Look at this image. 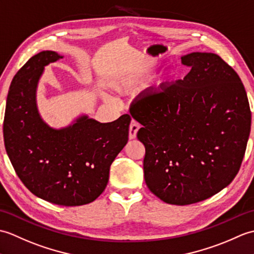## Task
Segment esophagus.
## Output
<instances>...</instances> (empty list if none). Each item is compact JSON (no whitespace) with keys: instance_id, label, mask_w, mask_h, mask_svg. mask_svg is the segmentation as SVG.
Returning <instances> with one entry per match:
<instances>
[{"instance_id":"obj_1","label":"esophagus","mask_w":254,"mask_h":254,"mask_svg":"<svg viewBox=\"0 0 254 254\" xmlns=\"http://www.w3.org/2000/svg\"><path fill=\"white\" fill-rule=\"evenodd\" d=\"M140 125L136 121H131L130 126H129V139H134L137 137V132L139 130Z\"/></svg>"}]
</instances>
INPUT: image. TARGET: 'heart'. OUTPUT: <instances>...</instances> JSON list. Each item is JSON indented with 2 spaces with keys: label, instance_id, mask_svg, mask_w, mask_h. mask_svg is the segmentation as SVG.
I'll list each match as a JSON object with an SVG mask.
<instances>
[{
  "label": "heart",
  "instance_id": "obj_1",
  "mask_svg": "<svg viewBox=\"0 0 254 254\" xmlns=\"http://www.w3.org/2000/svg\"><path fill=\"white\" fill-rule=\"evenodd\" d=\"M150 67H144V66H138V67H127V68L121 70L118 74H116L114 77L112 78L110 81V86L116 90V91H123V90H126L134 86L136 83H139L142 79L148 76L151 72ZM171 75L163 74L159 77L157 79V89H161L170 82L171 80Z\"/></svg>",
  "mask_w": 254,
  "mask_h": 254
}]
</instances>
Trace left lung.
I'll list each match as a JSON object with an SVG mask.
<instances>
[{"label":"left lung","instance_id":"obj_1","mask_svg":"<svg viewBox=\"0 0 254 254\" xmlns=\"http://www.w3.org/2000/svg\"><path fill=\"white\" fill-rule=\"evenodd\" d=\"M184 79L132 103L142 125L144 180L157 198L187 205L216 194L239 172L251 129V111L238 74L217 54L182 56Z\"/></svg>","mask_w":254,"mask_h":254}]
</instances>
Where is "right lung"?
I'll list each match as a JSON object with an SVG mask.
<instances>
[{
    "label": "right lung",
    "mask_w": 254,
    "mask_h": 254,
    "mask_svg": "<svg viewBox=\"0 0 254 254\" xmlns=\"http://www.w3.org/2000/svg\"><path fill=\"white\" fill-rule=\"evenodd\" d=\"M63 59L42 51L17 71L10 83L3 124L4 144L17 176L38 198L65 206L88 204L103 192L110 167L128 141V114L111 123L87 115L55 129L37 108L44 66Z\"/></svg>",
    "instance_id": "right-lung-1"
}]
</instances>
